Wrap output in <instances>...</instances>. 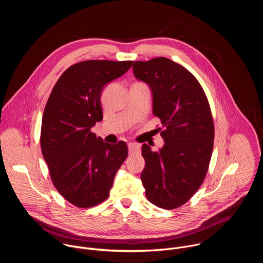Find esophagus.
I'll use <instances>...</instances> for the list:
<instances>
[{"mask_svg":"<svg viewBox=\"0 0 263 263\" xmlns=\"http://www.w3.org/2000/svg\"><path fill=\"white\" fill-rule=\"evenodd\" d=\"M128 149H129V153L130 154H136V153H139L140 152V146L136 143H128Z\"/></svg>","mask_w":263,"mask_h":263,"instance_id":"34e87169","label":"esophagus"}]
</instances>
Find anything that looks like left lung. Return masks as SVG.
Masks as SVG:
<instances>
[{
	"label": "left lung",
	"mask_w": 263,
	"mask_h": 263,
	"mask_svg": "<svg viewBox=\"0 0 263 263\" xmlns=\"http://www.w3.org/2000/svg\"><path fill=\"white\" fill-rule=\"evenodd\" d=\"M133 72L153 93V115L164 145L159 152L142 144L141 181L145 197L159 208L184 205L200 189L211 159L214 124L208 99L194 74L165 57L135 61Z\"/></svg>",
	"instance_id": "left-lung-1"
}]
</instances>
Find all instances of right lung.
<instances>
[{"mask_svg": "<svg viewBox=\"0 0 263 263\" xmlns=\"http://www.w3.org/2000/svg\"><path fill=\"white\" fill-rule=\"evenodd\" d=\"M132 64L129 60L74 63L61 74L48 99L42 152L55 189L73 206L89 208L105 201L128 156L125 141L106 143L91 128L103 120V87Z\"/></svg>", "mask_w": 263, "mask_h": 263, "instance_id": "add662e5", "label": "right lung"}]
</instances>
